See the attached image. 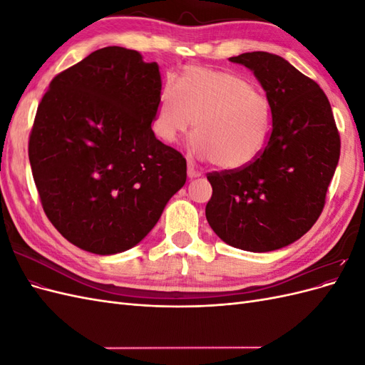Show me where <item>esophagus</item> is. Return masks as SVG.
I'll return each instance as SVG.
<instances>
[{
  "label": "esophagus",
  "instance_id": "esophagus-1",
  "mask_svg": "<svg viewBox=\"0 0 365 365\" xmlns=\"http://www.w3.org/2000/svg\"><path fill=\"white\" fill-rule=\"evenodd\" d=\"M187 175H189V178H197V176H201V172L193 168V164H189V169H187Z\"/></svg>",
  "mask_w": 365,
  "mask_h": 365
}]
</instances>
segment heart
<instances>
[{
    "label": "heart",
    "instance_id": "obj_1",
    "mask_svg": "<svg viewBox=\"0 0 365 365\" xmlns=\"http://www.w3.org/2000/svg\"><path fill=\"white\" fill-rule=\"evenodd\" d=\"M192 150L224 170L256 161L272 130L269 97L242 74L204 67L185 68L163 86L153 115V132L173 143L190 129Z\"/></svg>",
    "mask_w": 365,
    "mask_h": 365
}]
</instances>
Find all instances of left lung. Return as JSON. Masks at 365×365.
I'll use <instances>...</instances> for the list:
<instances>
[{
    "instance_id": "8db88e82",
    "label": "left lung",
    "mask_w": 365,
    "mask_h": 365,
    "mask_svg": "<svg viewBox=\"0 0 365 365\" xmlns=\"http://www.w3.org/2000/svg\"><path fill=\"white\" fill-rule=\"evenodd\" d=\"M272 105V130L262 155L239 170L207 173L213 195L210 227L225 244L252 252L283 248L322 215L339 160L341 140L318 83L277 54L244 53Z\"/></svg>"
}]
</instances>
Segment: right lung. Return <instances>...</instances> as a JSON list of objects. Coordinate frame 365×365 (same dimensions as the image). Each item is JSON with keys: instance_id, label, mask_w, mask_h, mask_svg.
Masks as SVG:
<instances>
[{"instance_id": "add662e5", "label": "right lung", "mask_w": 365, "mask_h": 365, "mask_svg": "<svg viewBox=\"0 0 365 365\" xmlns=\"http://www.w3.org/2000/svg\"><path fill=\"white\" fill-rule=\"evenodd\" d=\"M160 93L157 62L105 47L43 94L29 160L43 212L73 245L101 256L132 248L185 184V158L152 130Z\"/></svg>"}]
</instances>
